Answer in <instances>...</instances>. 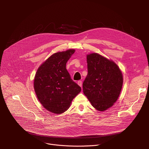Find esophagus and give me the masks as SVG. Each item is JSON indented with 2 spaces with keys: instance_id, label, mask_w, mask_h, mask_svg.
<instances>
[{
  "instance_id": "34e87169",
  "label": "esophagus",
  "mask_w": 149,
  "mask_h": 149,
  "mask_svg": "<svg viewBox=\"0 0 149 149\" xmlns=\"http://www.w3.org/2000/svg\"><path fill=\"white\" fill-rule=\"evenodd\" d=\"M77 83H78V84L79 85V86H80V87H82V81H78V82H77Z\"/></svg>"
}]
</instances>
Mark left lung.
<instances>
[{
    "mask_svg": "<svg viewBox=\"0 0 149 149\" xmlns=\"http://www.w3.org/2000/svg\"><path fill=\"white\" fill-rule=\"evenodd\" d=\"M88 74L82 84L83 92L93 107L102 111L118 99L123 86V75L116 63L96 54L87 55Z\"/></svg>",
    "mask_w": 149,
    "mask_h": 149,
    "instance_id": "obj_1",
    "label": "left lung"
}]
</instances>
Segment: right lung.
<instances>
[{
	"mask_svg": "<svg viewBox=\"0 0 149 149\" xmlns=\"http://www.w3.org/2000/svg\"><path fill=\"white\" fill-rule=\"evenodd\" d=\"M74 49L55 53L39 67L34 89L39 102L49 111L61 114L67 111L81 88L71 78L66 63Z\"/></svg>",
	"mask_w": 149,
	"mask_h": 149,
	"instance_id": "right-lung-1",
	"label": "right lung"
}]
</instances>
